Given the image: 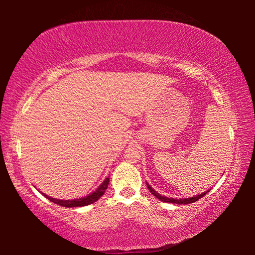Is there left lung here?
Here are the masks:
<instances>
[{
  "mask_svg": "<svg viewBox=\"0 0 255 255\" xmlns=\"http://www.w3.org/2000/svg\"><path fill=\"white\" fill-rule=\"evenodd\" d=\"M147 188H148V190L150 192L153 193V195L157 198V199H159L161 201H163V202H171V204H179V205H188V204H192V202H196L197 200H199L200 198H202L204 197L205 195H207V192L208 191H206V192H204V193H201V195H198V196H195V197H191V198H184V199H174V198H169V197H164V196H161L159 195L158 192H156L155 191V190L153 189V188H150V185L149 184H147Z\"/></svg>",
  "mask_w": 255,
  "mask_h": 255,
  "instance_id": "1",
  "label": "left lung"
}]
</instances>
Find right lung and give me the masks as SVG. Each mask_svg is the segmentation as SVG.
Wrapping results in <instances>:
<instances>
[{"label": "right lung", "mask_w": 255, "mask_h": 255, "mask_svg": "<svg viewBox=\"0 0 255 255\" xmlns=\"http://www.w3.org/2000/svg\"><path fill=\"white\" fill-rule=\"evenodd\" d=\"M108 184H109V178H106V180L99 185V188L96 190V191L90 193L89 196L86 197H82L80 199H73V200H59V199H55V198L48 197L45 193H42L47 199L53 201L54 204L63 206V207H67V208H72V207H83V206H88L91 205L93 202L98 201L100 198L103 196V193L106 192V190L108 188Z\"/></svg>", "instance_id": "1"}]
</instances>
